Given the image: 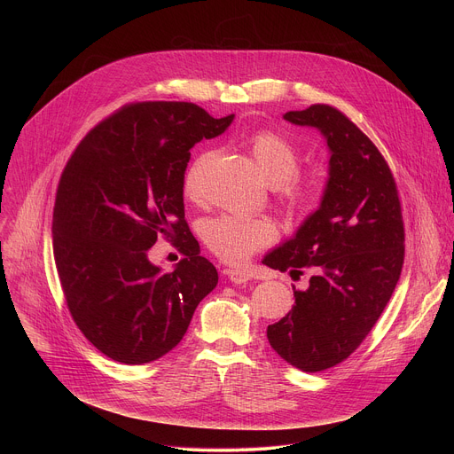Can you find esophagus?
<instances>
[{
    "label": "esophagus",
    "mask_w": 454,
    "mask_h": 454,
    "mask_svg": "<svg viewBox=\"0 0 454 454\" xmlns=\"http://www.w3.org/2000/svg\"><path fill=\"white\" fill-rule=\"evenodd\" d=\"M228 278L233 282V284H246L247 280H251V273L246 271V270H228Z\"/></svg>",
    "instance_id": "1"
}]
</instances>
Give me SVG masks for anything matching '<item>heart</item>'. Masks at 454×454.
Segmentation results:
<instances>
[{"label":"heart","mask_w":454,"mask_h":454,"mask_svg":"<svg viewBox=\"0 0 454 454\" xmlns=\"http://www.w3.org/2000/svg\"><path fill=\"white\" fill-rule=\"evenodd\" d=\"M251 158L270 184H278L282 196L293 210H307L317 200V183L293 176L300 163L298 149L282 135L273 131H258L247 140ZM208 154L200 156L190 165L184 176V196L198 193V181ZM201 237L207 246L226 262H242L254 251L270 244L275 228L268 219L224 214L210 217L201 224Z\"/></svg>","instance_id":"1"}]
</instances>
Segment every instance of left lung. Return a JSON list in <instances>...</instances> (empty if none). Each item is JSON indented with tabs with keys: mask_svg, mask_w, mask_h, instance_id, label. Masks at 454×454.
<instances>
[{
	"mask_svg": "<svg viewBox=\"0 0 454 454\" xmlns=\"http://www.w3.org/2000/svg\"><path fill=\"white\" fill-rule=\"evenodd\" d=\"M284 118L316 127L331 153L317 210L262 261L293 278L312 270L307 287L293 286L289 314L268 327L275 352L312 373L345 361L390 301L404 264V223L390 167L340 109L314 104Z\"/></svg>",
	"mask_w": 454,
	"mask_h": 454,
	"instance_id": "1",
	"label": "left lung"
}]
</instances>
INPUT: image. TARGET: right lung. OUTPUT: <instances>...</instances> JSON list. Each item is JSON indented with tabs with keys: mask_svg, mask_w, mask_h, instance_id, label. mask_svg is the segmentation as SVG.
<instances>
[{
	"mask_svg": "<svg viewBox=\"0 0 454 454\" xmlns=\"http://www.w3.org/2000/svg\"><path fill=\"white\" fill-rule=\"evenodd\" d=\"M231 121L190 102L129 104L64 167L51 221L60 287L81 333L113 361L144 364L170 352L217 286L184 221L183 184L190 149ZM160 234L185 254L172 274L148 261Z\"/></svg>",
	"mask_w": 454,
	"mask_h": 454,
	"instance_id": "add662e5",
	"label": "right lung"
}]
</instances>
